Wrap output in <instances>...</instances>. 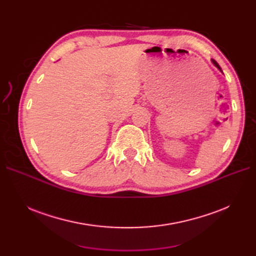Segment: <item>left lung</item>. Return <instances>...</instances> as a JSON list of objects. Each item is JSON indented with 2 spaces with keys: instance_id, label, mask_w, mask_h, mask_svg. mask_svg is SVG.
Segmentation results:
<instances>
[{
  "instance_id": "left-lung-1",
  "label": "left lung",
  "mask_w": 256,
  "mask_h": 256,
  "mask_svg": "<svg viewBox=\"0 0 256 256\" xmlns=\"http://www.w3.org/2000/svg\"><path fill=\"white\" fill-rule=\"evenodd\" d=\"M212 64H214V66H216V68H218V69H219V70H220V72H222V70H221V67L219 66V64H218V63H216V62L214 60H212Z\"/></svg>"
}]
</instances>
